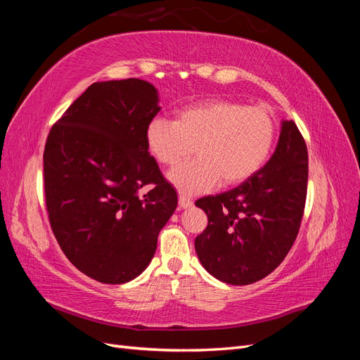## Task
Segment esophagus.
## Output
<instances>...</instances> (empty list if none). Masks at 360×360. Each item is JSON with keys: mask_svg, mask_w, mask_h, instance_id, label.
I'll return each instance as SVG.
<instances>
[{"mask_svg": "<svg viewBox=\"0 0 360 360\" xmlns=\"http://www.w3.org/2000/svg\"><path fill=\"white\" fill-rule=\"evenodd\" d=\"M192 205V200L186 195H179V209H188V207Z\"/></svg>", "mask_w": 360, "mask_h": 360, "instance_id": "34e87169", "label": "esophagus"}]
</instances>
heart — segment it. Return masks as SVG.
Returning <instances> with one entry per match:
<instances>
[{"mask_svg": "<svg viewBox=\"0 0 360 360\" xmlns=\"http://www.w3.org/2000/svg\"><path fill=\"white\" fill-rule=\"evenodd\" d=\"M276 118L266 106L212 99L184 106L174 122L156 117L146 129L148 153L162 167H177L193 148L197 159L169 172L183 195L212 191L217 183L234 186L267 162L276 141Z\"/></svg>", "mask_w": 360, "mask_h": 360, "instance_id": "obj_1", "label": "heart"}]
</instances>
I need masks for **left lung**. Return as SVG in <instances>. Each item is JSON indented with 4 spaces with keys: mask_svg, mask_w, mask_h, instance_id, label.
I'll use <instances>...</instances> for the list:
<instances>
[{
    "mask_svg": "<svg viewBox=\"0 0 360 360\" xmlns=\"http://www.w3.org/2000/svg\"><path fill=\"white\" fill-rule=\"evenodd\" d=\"M308 189V148L294 122H282L274 156L237 188L195 201L207 214L195 238L204 269L231 285L274 271L296 240Z\"/></svg>",
    "mask_w": 360,
    "mask_h": 360,
    "instance_id": "1",
    "label": "left lung"
}]
</instances>
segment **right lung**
Returning a JSON list of instances; mask_svg holds the SVG:
<instances>
[{
    "mask_svg": "<svg viewBox=\"0 0 360 360\" xmlns=\"http://www.w3.org/2000/svg\"><path fill=\"white\" fill-rule=\"evenodd\" d=\"M158 91L143 79L94 82L52 126L43 184L52 233L70 263L103 284H124L153 258L177 207L146 144ZM151 186L144 195L140 189Z\"/></svg>",
    "mask_w": 360,
    "mask_h": 360,
    "instance_id": "add662e5",
    "label": "right lung"
}]
</instances>
